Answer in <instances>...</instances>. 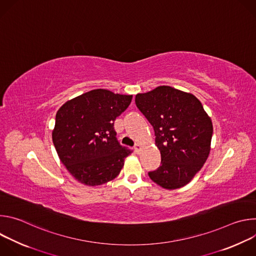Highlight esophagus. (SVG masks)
Wrapping results in <instances>:
<instances>
[{
  "mask_svg": "<svg viewBox=\"0 0 256 256\" xmlns=\"http://www.w3.org/2000/svg\"><path fill=\"white\" fill-rule=\"evenodd\" d=\"M134 152L138 154V153L142 151V146L140 144H134Z\"/></svg>",
  "mask_w": 256,
  "mask_h": 256,
  "instance_id": "34e87169",
  "label": "esophagus"
}]
</instances>
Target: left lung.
Here are the masks:
<instances>
[{
  "label": "left lung",
  "instance_id": "left-lung-1",
  "mask_svg": "<svg viewBox=\"0 0 256 256\" xmlns=\"http://www.w3.org/2000/svg\"><path fill=\"white\" fill-rule=\"evenodd\" d=\"M136 104L155 132L161 165L149 172L165 190L186 186L206 163L212 136L210 118L192 93L159 86L136 95Z\"/></svg>",
  "mask_w": 256,
  "mask_h": 256
}]
</instances>
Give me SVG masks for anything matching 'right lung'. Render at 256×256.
Instances as JSON below:
<instances>
[{
	"label": "right lung",
	"instance_id": "right-lung-1",
	"mask_svg": "<svg viewBox=\"0 0 256 256\" xmlns=\"http://www.w3.org/2000/svg\"><path fill=\"white\" fill-rule=\"evenodd\" d=\"M132 95L95 89L60 106L56 116L52 142L60 160L76 180L96 186L114 179L132 153L120 144L116 118Z\"/></svg>",
	"mask_w": 256,
	"mask_h": 256
}]
</instances>
